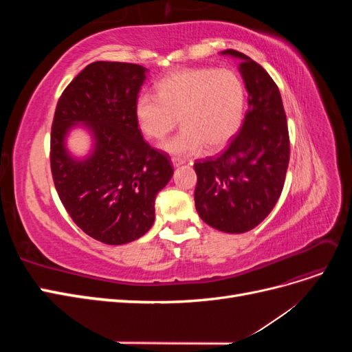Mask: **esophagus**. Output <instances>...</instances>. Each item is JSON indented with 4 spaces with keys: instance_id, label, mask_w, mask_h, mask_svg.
I'll return each instance as SVG.
<instances>
[{
    "instance_id": "obj_1",
    "label": "esophagus",
    "mask_w": 352,
    "mask_h": 352,
    "mask_svg": "<svg viewBox=\"0 0 352 352\" xmlns=\"http://www.w3.org/2000/svg\"><path fill=\"white\" fill-rule=\"evenodd\" d=\"M172 163H173L175 167H179V166L185 164V160H184V158H179V157H173V158H172Z\"/></svg>"
}]
</instances>
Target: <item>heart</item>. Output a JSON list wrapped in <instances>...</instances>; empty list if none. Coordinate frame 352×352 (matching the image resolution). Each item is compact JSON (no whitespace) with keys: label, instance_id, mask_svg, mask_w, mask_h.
Returning a JSON list of instances; mask_svg holds the SVG:
<instances>
[{"label":"heart","instance_id":"1","mask_svg":"<svg viewBox=\"0 0 352 352\" xmlns=\"http://www.w3.org/2000/svg\"><path fill=\"white\" fill-rule=\"evenodd\" d=\"M157 97L141 95L135 117L150 140H163L179 123L184 127L163 148L176 155L217 151L239 131L245 111L243 83L229 69H185L155 85Z\"/></svg>","mask_w":352,"mask_h":352}]
</instances>
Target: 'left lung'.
<instances>
[{
	"mask_svg": "<svg viewBox=\"0 0 352 352\" xmlns=\"http://www.w3.org/2000/svg\"><path fill=\"white\" fill-rule=\"evenodd\" d=\"M248 92V111L236 138L216 158L194 164L195 208L208 226L243 233L270 214L283 189L289 164V133L279 88L258 63L235 50Z\"/></svg>",
	"mask_w": 352,
	"mask_h": 352,
	"instance_id": "8db88e82",
	"label": "left lung"
}]
</instances>
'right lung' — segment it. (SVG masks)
<instances>
[{
  "instance_id": "1",
  "label": "right lung",
  "mask_w": 352,
  "mask_h": 352,
  "mask_svg": "<svg viewBox=\"0 0 352 352\" xmlns=\"http://www.w3.org/2000/svg\"><path fill=\"white\" fill-rule=\"evenodd\" d=\"M148 69L95 61L61 94L51 131V172L76 225L107 245L144 236L155 220L157 194L173 176L167 154L148 145L135 117ZM76 126L91 136L87 156L67 148Z\"/></svg>"
}]
</instances>
